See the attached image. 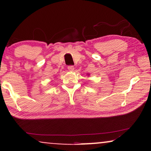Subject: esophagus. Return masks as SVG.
<instances>
[{
    "label": "esophagus",
    "mask_w": 151,
    "mask_h": 151,
    "mask_svg": "<svg viewBox=\"0 0 151 151\" xmlns=\"http://www.w3.org/2000/svg\"><path fill=\"white\" fill-rule=\"evenodd\" d=\"M68 69H69V70H70V71H73V70H74V69H75V67H74V66L73 65H69L68 66Z\"/></svg>",
    "instance_id": "obj_1"
}]
</instances>
